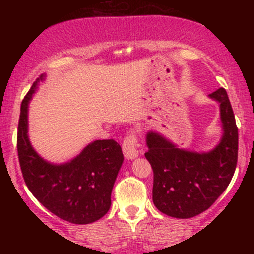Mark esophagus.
I'll list each match as a JSON object with an SVG mask.
<instances>
[{
    "instance_id": "34e87169",
    "label": "esophagus",
    "mask_w": 254,
    "mask_h": 254,
    "mask_svg": "<svg viewBox=\"0 0 254 254\" xmlns=\"http://www.w3.org/2000/svg\"><path fill=\"white\" fill-rule=\"evenodd\" d=\"M138 147H139V144H138V141H137L136 135L133 132H130L129 135L124 138L123 145H122L125 159H127V160L136 159V157L138 156V153H139Z\"/></svg>"
}]
</instances>
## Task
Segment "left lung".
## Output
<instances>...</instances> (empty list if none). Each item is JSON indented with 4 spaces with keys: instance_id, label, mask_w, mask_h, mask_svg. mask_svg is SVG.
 <instances>
[{
    "instance_id": "8db88e82",
    "label": "left lung",
    "mask_w": 254,
    "mask_h": 254,
    "mask_svg": "<svg viewBox=\"0 0 254 254\" xmlns=\"http://www.w3.org/2000/svg\"><path fill=\"white\" fill-rule=\"evenodd\" d=\"M209 98L220 104L222 136L210 151L179 148L160 132L145 135V159L154 172L153 202L162 214L190 218L202 214L217 199L232 180L238 162V127L224 88Z\"/></svg>"
}]
</instances>
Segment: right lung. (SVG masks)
<instances>
[{
  "label": "right lung",
  "instance_id": "right-lung-1",
  "mask_svg": "<svg viewBox=\"0 0 254 254\" xmlns=\"http://www.w3.org/2000/svg\"><path fill=\"white\" fill-rule=\"evenodd\" d=\"M42 74L21 103L17 127V155L28 190L40 203L64 221L75 224L95 222L110 210L111 192L124 161L122 148L113 139H97L64 164L44 160L28 138V104Z\"/></svg>",
  "mask_w": 254,
  "mask_h": 254
}]
</instances>
